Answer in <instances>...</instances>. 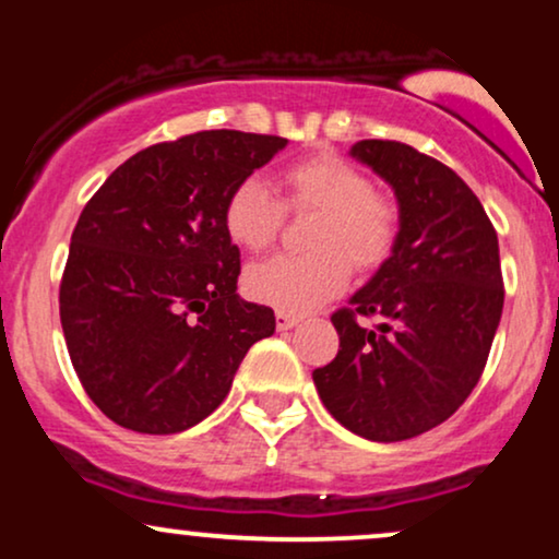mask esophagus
<instances>
[{
    "label": "esophagus",
    "instance_id": "obj_1",
    "mask_svg": "<svg viewBox=\"0 0 559 559\" xmlns=\"http://www.w3.org/2000/svg\"><path fill=\"white\" fill-rule=\"evenodd\" d=\"M297 323H299V318L292 316V312H275V325H278V331L294 329Z\"/></svg>",
    "mask_w": 559,
    "mask_h": 559
}]
</instances>
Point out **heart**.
Listing matches in <instances>:
<instances>
[{"instance_id": "b5f03b06", "label": "heart", "mask_w": 559, "mask_h": 559, "mask_svg": "<svg viewBox=\"0 0 559 559\" xmlns=\"http://www.w3.org/2000/svg\"><path fill=\"white\" fill-rule=\"evenodd\" d=\"M278 183L284 199L260 178H241L223 204L230 241L254 254L278 241L286 210L318 213L310 230L316 252L281 254L249 267L243 286L254 301L278 312H310L344 292L352 265L373 271L394 249V204L349 159L333 152L297 159L281 170Z\"/></svg>"}]
</instances>
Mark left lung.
Here are the masks:
<instances>
[{"instance_id":"1","label":"left lung","mask_w":559,"mask_h":559,"mask_svg":"<svg viewBox=\"0 0 559 559\" xmlns=\"http://www.w3.org/2000/svg\"><path fill=\"white\" fill-rule=\"evenodd\" d=\"M352 155L394 186L400 234L391 258L331 316L338 352L312 381L344 428L389 444L452 418L476 389L504 281L497 230L457 173L402 141L362 139Z\"/></svg>"}]
</instances>
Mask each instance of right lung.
Wrapping results in <instances>:
<instances>
[{"mask_svg":"<svg viewBox=\"0 0 559 559\" xmlns=\"http://www.w3.org/2000/svg\"><path fill=\"white\" fill-rule=\"evenodd\" d=\"M286 146L243 131H197L128 157L70 236L60 320L81 386L112 423L178 433L226 400L236 370L273 336L271 307L236 294L241 254L223 204Z\"/></svg>","mask_w":559,"mask_h":559,"instance_id":"obj_1","label":"right lung"}]
</instances>
